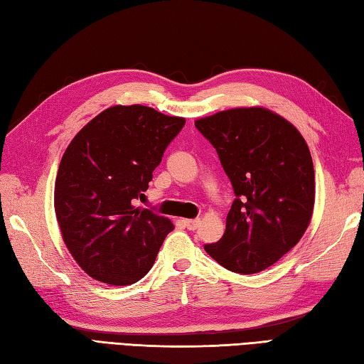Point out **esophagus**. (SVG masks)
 <instances>
[{
    "instance_id": "34e87169",
    "label": "esophagus",
    "mask_w": 364,
    "mask_h": 364,
    "mask_svg": "<svg viewBox=\"0 0 364 364\" xmlns=\"http://www.w3.org/2000/svg\"><path fill=\"white\" fill-rule=\"evenodd\" d=\"M183 224L188 230H196L199 228L200 220H183Z\"/></svg>"
}]
</instances>
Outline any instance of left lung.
<instances>
[{"mask_svg": "<svg viewBox=\"0 0 364 364\" xmlns=\"http://www.w3.org/2000/svg\"><path fill=\"white\" fill-rule=\"evenodd\" d=\"M213 144L235 193L223 238L205 252L238 274L280 260L309 228L314 207L310 149L297 129L264 107H237L195 121Z\"/></svg>", "mask_w": 364, "mask_h": 364, "instance_id": "obj_1", "label": "left lung"}]
</instances>
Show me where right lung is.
Masks as SVG:
<instances>
[{"instance_id": "obj_1", "label": "right lung", "mask_w": 364, "mask_h": 364, "mask_svg": "<svg viewBox=\"0 0 364 364\" xmlns=\"http://www.w3.org/2000/svg\"><path fill=\"white\" fill-rule=\"evenodd\" d=\"M185 118L152 107H109L63 152L54 208L63 243L88 276L132 285L148 274L173 223L135 207Z\"/></svg>"}]
</instances>
